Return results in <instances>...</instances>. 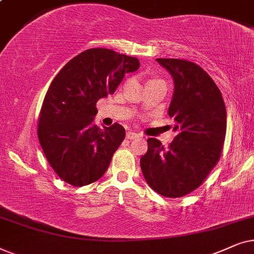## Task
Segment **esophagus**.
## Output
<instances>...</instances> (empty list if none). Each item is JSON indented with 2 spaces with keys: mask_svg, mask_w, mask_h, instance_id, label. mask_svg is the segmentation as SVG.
Listing matches in <instances>:
<instances>
[{
  "mask_svg": "<svg viewBox=\"0 0 254 254\" xmlns=\"http://www.w3.org/2000/svg\"><path fill=\"white\" fill-rule=\"evenodd\" d=\"M140 136L136 132H132V131H129V132H127V139H137V138H139Z\"/></svg>",
  "mask_w": 254,
  "mask_h": 254,
  "instance_id": "esophagus-1",
  "label": "esophagus"
}]
</instances>
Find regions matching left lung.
<instances>
[{"instance_id": "1", "label": "left lung", "mask_w": 254, "mask_h": 254, "mask_svg": "<svg viewBox=\"0 0 254 254\" xmlns=\"http://www.w3.org/2000/svg\"><path fill=\"white\" fill-rule=\"evenodd\" d=\"M174 81L168 115L177 136L168 148L147 139L140 168L147 185L166 197H181L195 190L221 157L226 133V109L214 80L194 63L157 59Z\"/></svg>"}]
</instances>
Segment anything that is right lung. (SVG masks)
I'll use <instances>...</instances> for the list:
<instances>
[{
    "instance_id": "1",
    "label": "right lung",
    "mask_w": 254,
    "mask_h": 254,
    "mask_svg": "<svg viewBox=\"0 0 254 254\" xmlns=\"http://www.w3.org/2000/svg\"><path fill=\"white\" fill-rule=\"evenodd\" d=\"M139 60L109 49H89L69 60L47 90L40 109L38 138L44 154L60 179L82 187L99 180L125 138L115 123L94 124L100 99L114 94Z\"/></svg>"
}]
</instances>
